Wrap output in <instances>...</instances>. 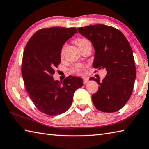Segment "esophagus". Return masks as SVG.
Wrapping results in <instances>:
<instances>
[{
  "instance_id": "34e87169",
  "label": "esophagus",
  "mask_w": 149,
  "mask_h": 149,
  "mask_svg": "<svg viewBox=\"0 0 149 149\" xmlns=\"http://www.w3.org/2000/svg\"><path fill=\"white\" fill-rule=\"evenodd\" d=\"M83 80H84V84H86V83H87V82H88V78H86V77H85V78H83Z\"/></svg>"
}]
</instances>
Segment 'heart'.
<instances>
[{
	"instance_id": "1",
	"label": "heart",
	"mask_w": 149,
	"mask_h": 149,
	"mask_svg": "<svg viewBox=\"0 0 149 149\" xmlns=\"http://www.w3.org/2000/svg\"><path fill=\"white\" fill-rule=\"evenodd\" d=\"M88 42H89L88 40H87V39H84V38H80V39H78L76 40V43H77L78 47L80 48V49L82 47H84V46ZM64 49H65V45H64L63 47H62L61 49V57H62L64 55ZM84 71H85L84 66L81 64H76V65H73V67L72 68V69H71V71L76 74H81V73H83Z\"/></svg>"
}]
</instances>
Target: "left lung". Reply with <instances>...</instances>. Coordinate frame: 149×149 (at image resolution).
Instances as JSON below:
<instances>
[{"mask_svg": "<svg viewBox=\"0 0 149 149\" xmlns=\"http://www.w3.org/2000/svg\"><path fill=\"white\" fill-rule=\"evenodd\" d=\"M78 31L93 45V67L107 71L101 82L93 77L89 79L100 85L92 95L95 107L107 113L120 110L131 97L136 75L133 50L127 39L119 30L101 24L78 28Z\"/></svg>", "mask_w": 149, "mask_h": 149, "instance_id": "8db88e82", "label": "left lung"}]
</instances>
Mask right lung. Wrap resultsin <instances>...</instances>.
Here are the masks:
<instances>
[{
    "label": "right lung",
    "instance_id": "right-lung-1",
    "mask_svg": "<svg viewBox=\"0 0 149 149\" xmlns=\"http://www.w3.org/2000/svg\"><path fill=\"white\" fill-rule=\"evenodd\" d=\"M77 32L75 27L42 29L26 45L22 74L30 97L42 113L48 115L64 113L71 107L75 91L84 85L80 77L69 76L60 82L52 77L61 63L63 45Z\"/></svg>",
    "mask_w": 149,
    "mask_h": 149
}]
</instances>
